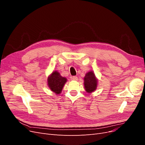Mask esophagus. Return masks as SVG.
<instances>
[{
    "label": "esophagus",
    "mask_w": 145,
    "mask_h": 145,
    "mask_svg": "<svg viewBox=\"0 0 145 145\" xmlns=\"http://www.w3.org/2000/svg\"><path fill=\"white\" fill-rule=\"evenodd\" d=\"M71 79L72 80H78V77H77V76H73V77H72V78H71Z\"/></svg>",
    "instance_id": "obj_1"
}]
</instances>
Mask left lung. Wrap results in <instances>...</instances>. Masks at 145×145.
Wrapping results in <instances>:
<instances>
[{
  "instance_id": "obj_1",
  "label": "left lung",
  "mask_w": 145,
  "mask_h": 145,
  "mask_svg": "<svg viewBox=\"0 0 145 145\" xmlns=\"http://www.w3.org/2000/svg\"><path fill=\"white\" fill-rule=\"evenodd\" d=\"M84 85L85 90L88 93H92L95 90L97 85V80L93 71L86 74L84 78Z\"/></svg>"
}]
</instances>
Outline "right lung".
<instances>
[{"label": "right lung", "mask_w": 145, "mask_h": 145, "mask_svg": "<svg viewBox=\"0 0 145 145\" xmlns=\"http://www.w3.org/2000/svg\"><path fill=\"white\" fill-rule=\"evenodd\" d=\"M67 78L61 76L57 71H54L48 78V85L50 89L56 94H59L62 90Z\"/></svg>", "instance_id": "obj_1"}]
</instances>
